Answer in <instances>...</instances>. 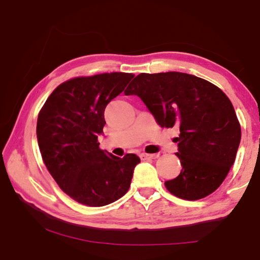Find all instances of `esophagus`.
<instances>
[{
  "label": "esophagus",
  "mask_w": 260,
  "mask_h": 260,
  "mask_svg": "<svg viewBox=\"0 0 260 260\" xmlns=\"http://www.w3.org/2000/svg\"><path fill=\"white\" fill-rule=\"evenodd\" d=\"M141 159H155L158 157L157 154H146V153H143L141 154Z\"/></svg>",
  "instance_id": "esophagus-1"
}]
</instances>
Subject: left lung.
<instances>
[{
	"instance_id": "obj_1",
	"label": "left lung",
	"mask_w": 260,
	"mask_h": 260,
	"mask_svg": "<svg viewBox=\"0 0 260 260\" xmlns=\"http://www.w3.org/2000/svg\"><path fill=\"white\" fill-rule=\"evenodd\" d=\"M124 93L139 96L158 125L180 128L175 154L182 170L165 182L172 194L199 200L221 185L241 139L235 108L221 89L193 75L170 71L140 74Z\"/></svg>"
}]
</instances>
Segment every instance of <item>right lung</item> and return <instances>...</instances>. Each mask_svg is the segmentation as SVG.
Listing matches in <instances>:
<instances>
[{
    "mask_svg": "<svg viewBox=\"0 0 260 260\" xmlns=\"http://www.w3.org/2000/svg\"><path fill=\"white\" fill-rule=\"evenodd\" d=\"M134 75L124 73L79 77L63 82L47 99L38 116L37 139L49 172L77 202L103 207L128 191L135 154L120 158L99 148L108 103Z\"/></svg>",
    "mask_w": 260,
    "mask_h": 260,
    "instance_id": "add662e5",
    "label": "right lung"
}]
</instances>
